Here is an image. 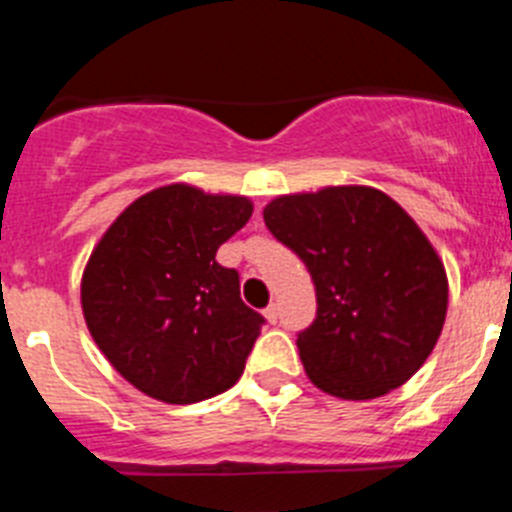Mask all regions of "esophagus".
<instances>
[{"label": "esophagus", "mask_w": 512, "mask_h": 512, "mask_svg": "<svg viewBox=\"0 0 512 512\" xmlns=\"http://www.w3.org/2000/svg\"><path fill=\"white\" fill-rule=\"evenodd\" d=\"M264 318L269 320V323H277V318H279V307L277 305H269L264 310Z\"/></svg>", "instance_id": "1"}]
</instances>
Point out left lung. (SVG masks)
<instances>
[{"mask_svg": "<svg viewBox=\"0 0 512 512\" xmlns=\"http://www.w3.org/2000/svg\"><path fill=\"white\" fill-rule=\"evenodd\" d=\"M264 223L310 271L318 315L297 336L315 387L374 400L408 382L441 336L449 279L413 217L374 187L284 194Z\"/></svg>", "mask_w": 512, "mask_h": 512, "instance_id": "obj_1", "label": "left lung"}]
</instances>
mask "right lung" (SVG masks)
Masks as SVG:
<instances>
[{
  "mask_svg": "<svg viewBox=\"0 0 512 512\" xmlns=\"http://www.w3.org/2000/svg\"><path fill=\"white\" fill-rule=\"evenodd\" d=\"M251 212L248 197L169 184L125 207L89 256L87 328L143 395L192 405L241 379L264 318L215 253Z\"/></svg>",
  "mask_w": 512,
  "mask_h": 512,
  "instance_id": "right-lung-1",
  "label": "right lung"
}]
</instances>
